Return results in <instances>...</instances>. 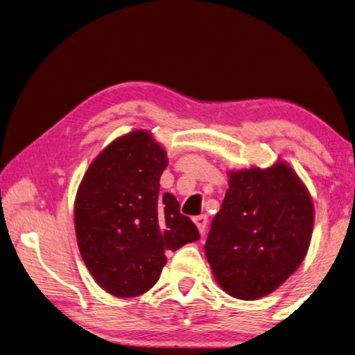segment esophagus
Wrapping results in <instances>:
<instances>
[{"instance_id":"1","label":"esophagus","mask_w":355,"mask_h":355,"mask_svg":"<svg viewBox=\"0 0 355 355\" xmlns=\"http://www.w3.org/2000/svg\"><path fill=\"white\" fill-rule=\"evenodd\" d=\"M194 223H196V227L198 228L200 234H205L206 225H208V218H206V216H197V217H194Z\"/></svg>"}]
</instances>
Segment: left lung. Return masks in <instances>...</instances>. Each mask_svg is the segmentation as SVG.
Here are the masks:
<instances>
[{
    "instance_id": "obj_1",
    "label": "left lung",
    "mask_w": 355,
    "mask_h": 355,
    "mask_svg": "<svg viewBox=\"0 0 355 355\" xmlns=\"http://www.w3.org/2000/svg\"><path fill=\"white\" fill-rule=\"evenodd\" d=\"M228 186L205 254L222 290L254 301L275 292L304 261L313 230V202L284 159L267 169L228 171Z\"/></svg>"
}]
</instances>
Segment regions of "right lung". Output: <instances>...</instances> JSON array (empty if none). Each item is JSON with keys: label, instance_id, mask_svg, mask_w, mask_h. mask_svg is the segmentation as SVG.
<instances>
[{"label": "right lung", "instance_id": "1", "mask_svg": "<svg viewBox=\"0 0 355 355\" xmlns=\"http://www.w3.org/2000/svg\"><path fill=\"white\" fill-rule=\"evenodd\" d=\"M167 155L150 132L112 141L83 175L74 202L82 259L107 293L132 298L157 284L166 251L200 239L175 196L159 194Z\"/></svg>", "mask_w": 355, "mask_h": 355}]
</instances>
